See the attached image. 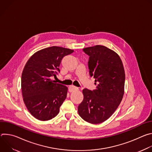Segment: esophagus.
<instances>
[{"mask_svg":"<svg viewBox=\"0 0 152 152\" xmlns=\"http://www.w3.org/2000/svg\"><path fill=\"white\" fill-rule=\"evenodd\" d=\"M79 90V88L77 87H76V86H74V85H71L69 87V91L70 92H73V91H77Z\"/></svg>","mask_w":152,"mask_h":152,"instance_id":"1","label":"esophagus"}]
</instances>
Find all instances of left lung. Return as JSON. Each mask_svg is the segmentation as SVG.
Wrapping results in <instances>:
<instances>
[{
    "label": "left lung",
    "mask_w": 152,
    "mask_h": 152,
    "mask_svg": "<svg viewBox=\"0 0 152 152\" xmlns=\"http://www.w3.org/2000/svg\"><path fill=\"white\" fill-rule=\"evenodd\" d=\"M89 55L90 75L95 79L96 89L82 90L83 99L78 106L80 117L91 124L101 123L117 109L124 93L125 72L119 55L106 46L83 49Z\"/></svg>",
    "instance_id": "left-lung-1"
}]
</instances>
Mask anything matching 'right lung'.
Masks as SVG:
<instances>
[{"instance_id": "add662e5", "label": "right lung", "mask_w": 152, "mask_h": 152, "mask_svg": "<svg viewBox=\"0 0 152 152\" xmlns=\"http://www.w3.org/2000/svg\"><path fill=\"white\" fill-rule=\"evenodd\" d=\"M73 50L52 46L39 50L28 59L21 74V93L23 102L31 114L41 121L52 119L66 99L68 88L51 78L64 56Z\"/></svg>"}]
</instances>
